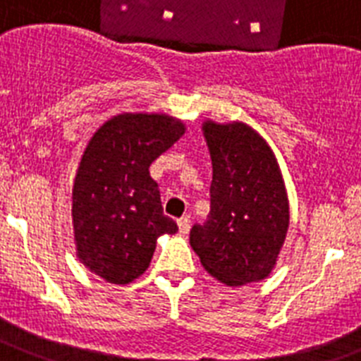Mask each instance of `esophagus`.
<instances>
[{"mask_svg":"<svg viewBox=\"0 0 361 361\" xmlns=\"http://www.w3.org/2000/svg\"><path fill=\"white\" fill-rule=\"evenodd\" d=\"M178 226H180L181 235H187L190 229V216H181L180 220H178Z\"/></svg>","mask_w":361,"mask_h":361,"instance_id":"obj_1","label":"esophagus"}]
</instances>
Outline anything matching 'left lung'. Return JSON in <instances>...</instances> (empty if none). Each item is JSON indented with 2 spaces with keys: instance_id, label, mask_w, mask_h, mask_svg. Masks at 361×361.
Instances as JSON below:
<instances>
[{
  "instance_id": "1",
  "label": "left lung",
  "mask_w": 361,
  "mask_h": 361,
  "mask_svg": "<svg viewBox=\"0 0 361 361\" xmlns=\"http://www.w3.org/2000/svg\"><path fill=\"white\" fill-rule=\"evenodd\" d=\"M213 181L207 222L190 229L200 262L226 286L271 274L290 226L283 174L266 139L246 123L202 124Z\"/></svg>"
}]
</instances>
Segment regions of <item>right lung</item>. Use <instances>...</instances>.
I'll return each instance as SVG.
<instances>
[{"label":"right lung","instance_id":"obj_1","mask_svg":"<svg viewBox=\"0 0 361 361\" xmlns=\"http://www.w3.org/2000/svg\"><path fill=\"white\" fill-rule=\"evenodd\" d=\"M183 134L166 114H119L90 139L73 183V231L78 260L106 283L143 275L157 238L178 231L148 169Z\"/></svg>","mask_w":361,"mask_h":361}]
</instances>
